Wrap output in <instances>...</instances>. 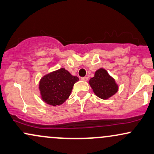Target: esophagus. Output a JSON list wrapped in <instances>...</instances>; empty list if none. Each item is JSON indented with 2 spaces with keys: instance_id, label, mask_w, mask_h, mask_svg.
Listing matches in <instances>:
<instances>
[{
  "instance_id": "34e87169",
  "label": "esophagus",
  "mask_w": 154,
  "mask_h": 154,
  "mask_svg": "<svg viewBox=\"0 0 154 154\" xmlns=\"http://www.w3.org/2000/svg\"><path fill=\"white\" fill-rule=\"evenodd\" d=\"M88 79V77H82V78H81V80L84 81H87Z\"/></svg>"
}]
</instances>
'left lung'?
Returning a JSON list of instances; mask_svg holds the SVG:
<instances>
[{
    "mask_svg": "<svg viewBox=\"0 0 154 154\" xmlns=\"http://www.w3.org/2000/svg\"><path fill=\"white\" fill-rule=\"evenodd\" d=\"M88 83L94 93L104 100L115 95L119 88L115 79L104 68H99L96 70L94 76L90 79Z\"/></svg>",
    "mask_w": 154,
    "mask_h": 154,
    "instance_id": "obj_1",
    "label": "left lung"
}]
</instances>
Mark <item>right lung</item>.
Here are the masks:
<instances>
[{"instance_id": "obj_1", "label": "right lung", "mask_w": 154, "mask_h": 154, "mask_svg": "<svg viewBox=\"0 0 154 154\" xmlns=\"http://www.w3.org/2000/svg\"><path fill=\"white\" fill-rule=\"evenodd\" d=\"M79 81L64 68L50 72L41 78L39 83L40 97L43 102L56 106L69 97L75 83Z\"/></svg>"}]
</instances>
